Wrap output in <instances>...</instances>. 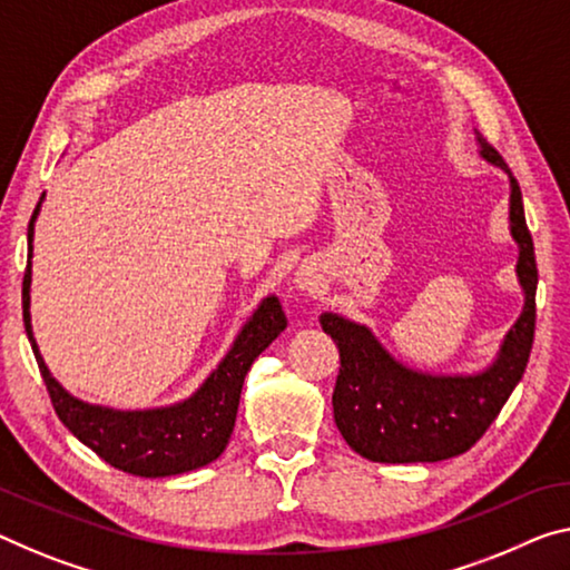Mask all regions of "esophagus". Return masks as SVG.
<instances>
[{
    "mask_svg": "<svg viewBox=\"0 0 570 570\" xmlns=\"http://www.w3.org/2000/svg\"><path fill=\"white\" fill-rule=\"evenodd\" d=\"M318 285H321V277L315 275V269L313 267H297V273H295V287H301V291H318Z\"/></svg>",
    "mask_w": 570,
    "mask_h": 570,
    "instance_id": "esophagus-1",
    "label": "esophagus"
}]
</instances>
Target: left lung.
Here are the masks:
<instances>
[{"instance_id": "left-lung-1", "label": "left lung", "mask_w": 570, "mask_h": 570, "mask_svg": "<svg viewBox=\"0 0 570 570\" xmlns=\"http://www.w3.org/2000/svg\"><path fill=\"white\" fill-rule=\"evenodd\" d=\"M479 157L510 178V236L518 244L520 318L507 331L494 362L471 374H433L402 364L374 331L341 313H321L336 341L341 366L334 420L358 456L380 463H433L469 451L510 400L528 366L535 336V247L524 222L522 190L492 145L474 132Z\"/></svg>"}]
</instances>
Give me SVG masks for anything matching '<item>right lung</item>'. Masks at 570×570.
I'll return each mask as SVG.
<instances>
[{
	"instance_id": "add662e5",
	"label": "right lung",
	"mask_w": 570,
	"mask_h": 570,
	"mask_svg": "<svg viewBox=\"0 0 570 570\" xmlns=\"http://www.w3.org/2000/svg\"><path fill=\"white\" fill-rule=\"evenodd\" d=\"M42 198L28 226V269L22 279V318L32 354L38 358L52 407L68 431L78 441L111 463L114 469L132 476L160 479L188 474L222 456L234 433L236 410H239L242 384L255 358L287 328V318L277 295L262 297L257 311L239 328L229 352L216 370L198 384L194 395L163 407L117 410L91 405L73 397L42 358L32 334L30 285H32V236Z\"/></svg>"
}]
</instances>
